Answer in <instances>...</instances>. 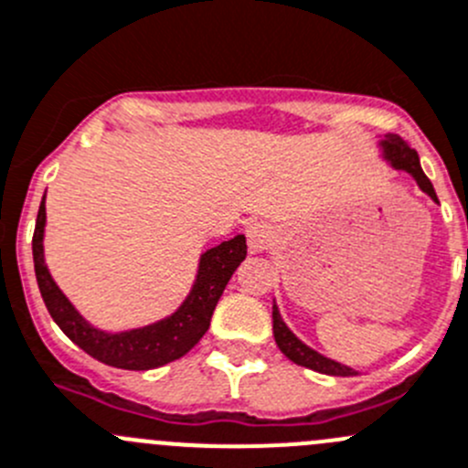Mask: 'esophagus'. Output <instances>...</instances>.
Masks as SVG:
<instances>
[{
  "instance_id": "obj_1",
  "label": "esophagus",
  "mask_w": 468,
  "mask_h": 468,
  "mask_svg": "<svg viewBox=\"0 0 468 468\" xmlns=\"http://www.w3.org/2000/svg\"><path fill=\"white\" fill-rule=\"evenodd\" d=\"M246 237H248V250L252 255H261L271 248V241H273V229L264 222H252L250 227L246 229Z\"/></svg>"
}]
</instances>
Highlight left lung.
<instances>
[{
    "label": "left lung",
    "mask_w": 468,
    "mask_h": 468,
    "mask_svg": "<svg viewBox=\"0 0 468 468\" xmlns=\"http://www.w3.org/2000/svg\"><path fill=\"white\" fill-rule=\"evenodd\" d=\"M377 146H379V158L384 160L388 167H393V170H399V172H407V175L416 181L418 188H420L431 202L439 204L437 193H434V186H431V181L427 179L425 172H422L420 158H418L416 149H411V146H409L399 135H386L384 140H379V144ZM273 337H275V345L280 346V351H282L292 363L303 365V367H310V370L322 372V375H331V377L356 375L351 367H346V365L337 363V360L333 358H326V356H322L319 351H314L313 346H308L305 342L298 340V337L289 331V326L284 324L282 314H280L278 305L275 303H273Z\"/></svg>",
    "instance_id": "8db88e82"
}]
</instances>
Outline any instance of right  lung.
Here are the masks:
<instances>
[{
  "mask_svg": "<svg viewBox=\"0 0 468 468\" xmlns=\"http://www.w3.org/2000/svg\"><path fill=\"white\" fill-rule=\"evenodd\" d=\"M43 237H46V197L38 207L31 252H34V271L48 313L80 349L119 370H154L188 354L211 326L213 310L248 252L243 234L222 241L216 248H208L199 255L193 287L175 313L146 326L103 331L89 324L55 282L46 264Z\"/></svg>",
  "mask_w": 468,
  "mask_h": 468,
  "instance_id": "add662e5",
  "label": "right lung"
}]
</instances>
